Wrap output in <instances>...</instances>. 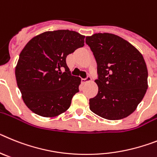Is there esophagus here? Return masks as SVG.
Here are the masks:
<instances>
[{"instance_id":"34e87169","label":"esophagus","mask_w":157,"mask_h":157,"mask_svg":"<svg viewBox=\"0 0 157 157\" xmlns=\"http://www.w3.org/2000/svg\"><path fill=\"white\" fill-rule=\"evenodd\" d=\"M91 80H92V77H90L89 75H88V76H87L85 78H81V82L82 83L89 82V81H91Z\"/></svg>"}]
</instances>
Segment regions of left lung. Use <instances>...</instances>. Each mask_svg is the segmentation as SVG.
Returning <instances> with one entry per match:
<instances>
[{"label": "left lung", "instance_id": "1", "mask_svg": "<svg viewBox=\"0 0 157 157\" xmlns=\"http://www.w3.org/2000/svg\"><path fill=\"white\" fill-rule=\"evenodd\" d=\"M85 43L97 63L99 87L89 99L90 110L108 120L131 114L148 88V70L144 58L129 42L114 34L88 36Z\"/></svg>", "mask_w": 157, "mask_h": 157}]
</instances>
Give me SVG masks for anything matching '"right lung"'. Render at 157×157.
Wrapping results in <instances>:
<instances>
[{
    "label": "right lung",
    "mask_w": 157,
    "mask_h": 157,
    "mask_svg": "<svg viewBox=\"0 0 157 157\" xmlns=\"http://www.w3.org/2000/svg\"><path fill=\"white\" fill-rule=\"evenodd\" d=\"M84 37L69 30L46 31L24 46L15 74L24 103L35 114L54 117L69 108L80 78L71 74L66 57L84 46Z\"/></svg>",
    "instance_id": "right-lung-1"
}]
</instances>
